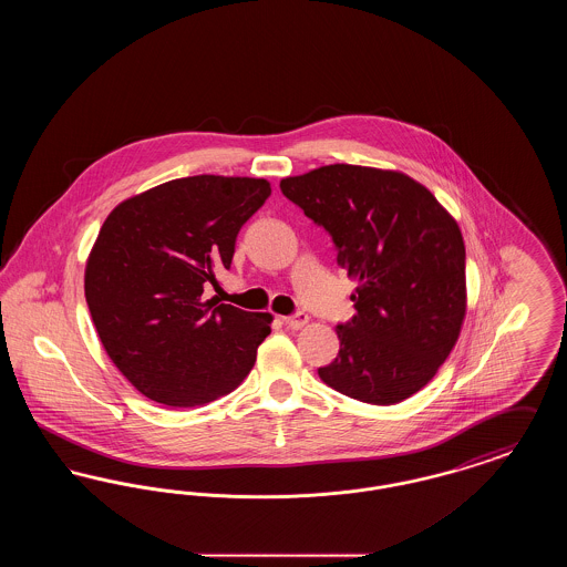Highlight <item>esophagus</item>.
Segmentation results:
<instances>
[{
  "label": "esophagus",
  "mask_w": 567,
  "mask_h": 567,
  "mask_svg": "<svg viewBox=\"0 0 567 567\" xmlns=\"http://www.w3.org/2000/svg\"><path fill=\"white\" fill-rule=\"evenodd\" d=\"M282 321H285V324H287L289 329L297 331V329H301V327H306V324H308L310 317H308V315H303V312H297L293 317H285Z\"/></svg>",
  "instance_id": "esophagus-1"
}]
</instances>
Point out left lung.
Returning <instances> with one entry per match:
<instances>
[{
  "mask_svg": "<svg viewBox=\"0 0 567 567\" xmlns=\"http://www.w3.org/2000/svg\"><path fill=\"white\" fill-rule=\"evenodd\" d=\"M323 225L338 266L357 280L354 319L338 324L327 386L391 405L421 391L455 349L467 310L465 244L455 216L398 169L333 163L280 181Z\"/></svg>",
  "mask_w": 567,
  "mask_h": 567,
  "instance_id": "8db88e82",
  "label": "left lung"
}]
</instances>
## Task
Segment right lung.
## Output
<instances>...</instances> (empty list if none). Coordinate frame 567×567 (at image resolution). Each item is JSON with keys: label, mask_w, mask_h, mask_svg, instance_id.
I'll return each mask as SVG.
<instances>
[{"label": "right lung", "mask_w": 567, "mask_h": 567, "mask_svg": "<svg viewBox=\"0 0 567 567\" xmlns=\"http://www.w3.org/2000/svg\"><path fill=\"white\" fill-rule=\"evenodd\" d=\"M271 193L266 178L202 174L121 202L84 266V297L112 363L148 400L174 408L231 393L270 336L204 287L229 270L236 238Z\"/></svg>", "instance_id": "add662e5"}]
</instances>
